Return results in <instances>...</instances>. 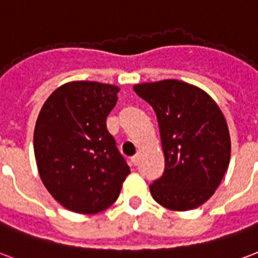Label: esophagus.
Listing matches in <instances>:
<instances>
[{"label": "esophagus", "instance_id": "esophagus-1", "mask_svg": "<svg viewBox=\"0 0 258 258\" xmlns=\"http://www.w3.org/2000/svg\"><path fill=\"white\" fill-rule=\"evenodd\" d=\"M131 161H133V164H134V165H138V164H139V154H135V156H133V157H131Z\"/></svg>", "mask_w": 258, "mask_h": 258}]
</instances>
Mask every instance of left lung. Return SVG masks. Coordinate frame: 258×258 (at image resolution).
Masks as SVG:
<instances>
[{
	"label": "left lung",
	"mask_w": 258,
	"mask_h": 258,
	"mask_svg": "<svg viewBox=\"0 0 258 258\" xmlns=\"http://www.w3.org/2000/svg\"><path fill=\"white\" fill-rule=\"evenodd\" d=\"M156 112L165 169L150 184L154 201L190 211L208 201L230 164L226 119L216 102L196 86L168 81L134 86Z\"/></svg>",
	"instance_id": "obj_1"
}]
</instances>
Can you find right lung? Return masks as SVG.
I'll return each mask as SVG.
<instances>
[{
	"label": "right lung",
	"instance_id": "right-lung-1",
	"mask_svg": "<svg viewBox=\"0 0 258 258\" xmlns=\"http://www.w3.org/2000/svg\"><path fill=\"white\" fill-rule=\"evenodd\" d=\"M119 87L71 82L46 100L34 131V152L47 191L76 213H98L119 197L130 173L106 128Z\"/></svg>",
	"mask_w": 258,
	"mask_h": 258
}]
</instances>
